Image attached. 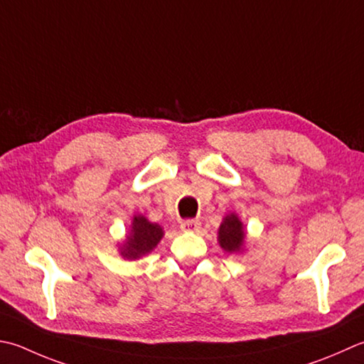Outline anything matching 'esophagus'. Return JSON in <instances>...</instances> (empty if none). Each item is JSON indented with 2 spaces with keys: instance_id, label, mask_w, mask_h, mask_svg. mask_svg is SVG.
Segmentation results:
<instances>
[{
  "instance_id": "obj_1",
  "label": "esophagus",
  "mask_w": 364,
  "mask_h": 364,
  "mask_svg": "<svg viewBox=\"0 0 364 364\" xmlns=\"http://www.w3.org/2000/svg\"><path fill=\"white\" fill-rule=\"evenodd\" d=\"M200 220L198 219H188L181 223V230L184 232H198L200 230Z\"/></svg>"
}]
</instances>
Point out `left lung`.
<instances>
[{
  "label": "left lung",
  "mask_w": 364,
  "mask_h": 364,
  "mask_svg": "<svg viewBox=\"0 0 364 364\" xmlns=\"http://www.w3.org/2000/svg\"><path fill=\"white\" fill-rule=\"evenodd\" d=\"M245 238H246V232L240 218L235 215V213L227 215L218 230L219 246L223 247L225 252H230V254L240 252L243 251Z\"/></svg>",
  "instance_id": "1"
}]
</instances>
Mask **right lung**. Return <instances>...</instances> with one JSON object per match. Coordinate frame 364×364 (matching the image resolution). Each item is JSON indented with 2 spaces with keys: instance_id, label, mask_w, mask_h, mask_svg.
<instances>
[{
  "instance_id": "add662e5",
  "label": "right lung",
  "mask_w": 364,
  "mask_h": 364,
  "mask_svg": "<svg viewBox=\"0 0 364 364\" xmlns=\"http://www.w3.org/2000/svg\"><path fill=\"white\" fill-rule=\"evenodd\" d=\"M162 237L164 230L159 224L149 223L144 215L134 216L131 230L127 233L123 245L119 246L121 257L129 260L140 259L141 255L151 252Z\"/></svg>"
}]
</instances>
